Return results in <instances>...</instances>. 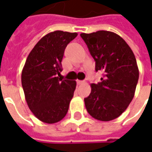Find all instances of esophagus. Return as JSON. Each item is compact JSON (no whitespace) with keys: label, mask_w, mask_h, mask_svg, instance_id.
Listing matches in <instances>:
<instances>
[{"label":"esophagus","mask_w":152,"mask_h":152,"mask_svg":"<svg viewBox=\"0 0 152 152\" xmlns=\"http://www.w3.org/2000/svg\"><path fill=\"white\" fill-rule=\"evenodd\" d=\"M84 83V81H81V80H77V85H81V84Z\"/></svg>","instance_id":"obj_1"}]
</instances>
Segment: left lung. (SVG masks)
<instances>
[{
    "label": "left lung",
    "mask_w": 152,
    "mask_h": 152,
    "mask_svg": "<svg viewBox=\"0 0 152 152\" xmlns=\"http://www.w3.org/2000/svg\"><path fill=\"white\" fill-rule=\"evenodd\" d=\"M101 82L91 83L84 99L88 113L102 121L114 120L125 112L134 96L139 71L133 51L120 35L108 31L82 33Z\"/></svg>",
    "instance_id": "8db88e82"
}]
</instances>
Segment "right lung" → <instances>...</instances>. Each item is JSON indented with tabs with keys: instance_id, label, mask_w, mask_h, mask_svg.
<instances>
[{
	"instance_id": "1",
	"label": "right lung",
	"mask_w": 152,
	"mask_h": 152,
	"mask_svg": "<svg viewBox=\"0 0 152 152\" xmlns=\"http://www.w3.org/2000/svg\"><path fill=\"white\" fill-rule=\"evenodd\" d=\"M76 32L55 31L39 39L31 51L22 71V86L32 113L53 124L62 120L74 96L76 82L59 78L64 52Z\"/></svg>"
}]
</instances>
